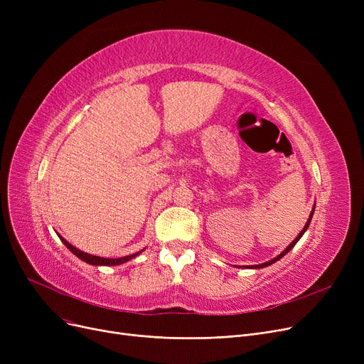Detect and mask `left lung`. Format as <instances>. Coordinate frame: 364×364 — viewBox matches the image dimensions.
Wrapping results in <instances>:
<instances>
[{
  "label": "left lung",
  "mask_w": 364,
  "mask_h": 364,
  "mask_svg": "<svg viewBox=\"0 0 364 364\" xmlns=\"http://www.w3.org/2000/svg\"><path fill=\"white\" fill-rule=\"evenodd\" d=\"M314 208H316V205H314ZM314 208H313V211H311V214H310V218H309V221H307V224H305V227L302 228V230H301V233L296 236V239L288 246V247H286V250L280 254V255H277L276 258H273V259H270V261H267V262H264V264H258V265H254V269H262V267H267V265H270V264H273V262H276V261H279L283 255H286V254H288L291 250H292V247L296 245V242L301 239V236L305 233V230H307V228H309V225H310V221H311V218H313V214H314Z\"/></svg>",
  "instance_id": "left-lung-1"
}]
</instances>
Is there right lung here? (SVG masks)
<instances>
[{"label":"right lung","mask_w":364,"mask_h":364,"mask_svg":"<svg viewBox=\"0 0 364 364\" xmlns=\"http://www.w3.org/2000/svg\"><path fill=\"white\" fill-rule=\"evenodd\" d=\"M59 237H60V240L66 245V247H68V250H69L72 254H75L76 257L81 258L82 261H85V262H88V264H92V265H119V264L127 262V261L132 259L134 257H137V255L140 254V252H137V254L127 255V257H122V258H103V257H95V255H90V254H85V252H82V251H80V250H76L75 246H72L69 242H66L62 236H59Z\"/></svg>","instance_id":"add662e5"}]
</instances>
